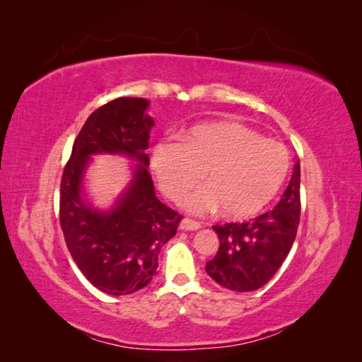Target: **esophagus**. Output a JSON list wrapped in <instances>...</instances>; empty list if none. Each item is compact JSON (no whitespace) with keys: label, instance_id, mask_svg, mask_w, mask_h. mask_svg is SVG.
Wrapping results in <instances>:
<instances>
[{"label":"esophagus","instance_id":"esophagus-1","mask_svg":"<svg viewBox=\"0 0 362 362\" xmlns=\"http://www.w3.org/2000/svg\"><path fill=\"white\" fill-rule=\"evenodd\" d=\"M201 222L191 221V219H182L180 222V230H187V232H193V230L201 228Z\"/></svg>","mask_w":362,"mask_h":362}]
</instances>
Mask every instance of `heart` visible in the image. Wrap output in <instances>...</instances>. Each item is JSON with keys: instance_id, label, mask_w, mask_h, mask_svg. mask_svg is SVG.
<instances>
[{"instance_id": "obj_1", "label": "heart", "mask_w": 362, "mask_h": 362, "mask_svg": "<svg viewBox=\"0 0 362 362\" xmlns=\"http://www.w3.org/2000/svg\"><path fill=\"white\" fill-rule=\"evenodd\" d=\"M179 140L153 146L151 169L160 189L174 202H182L204 177L206 188L187 201L194 214L221 209L227 219L255 218L275 201L288 179V149L240 122L196 124Z\"/></svg>"}]
</instances>
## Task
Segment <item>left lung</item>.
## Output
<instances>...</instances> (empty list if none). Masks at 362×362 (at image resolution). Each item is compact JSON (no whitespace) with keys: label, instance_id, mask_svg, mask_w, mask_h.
Segmentation results:
<instances>
[{"label":"left lung","instance_id":"8db88e82","mask_svg":"<svg viewBox=\"0 0 362 362\" xmlns=\"http://www.w3.org/2000/svg\"><path fill=\"white\" fill-rule=\"evenodd\" d=\"M300 221V161L281 201L252 222L213 226L219 236L216 257L205 271L221 286L255 291L272 279L294 244Z\"/></svg>","mask_w":362,"mask_h":362}]
</instances>
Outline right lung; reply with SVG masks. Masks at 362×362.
I'll return each instance as SVG.
<instances>
[{
	"mask_svg": "<svg viewBox=\"0 0 362 362\" xmlns=\"http://www.w3.org/2000/svg\"><path fill=\"white\" fill-rule=\"evenodd\" d=\"M144 98H118L90 115L73 144L60 183V227L83 276L99 291L127 296L149 284L161 245L182 216L156 196L149 175V132L156 121ZM95 155H121L134 163L127 188L107 209L86 191Z\"/></svg>",
	"mask_w": 362,
	"mask_h": 362,
	"instance_id": "obj_1",
	"label": "right lung"
}]
</instances>
